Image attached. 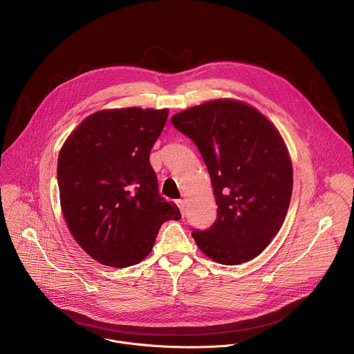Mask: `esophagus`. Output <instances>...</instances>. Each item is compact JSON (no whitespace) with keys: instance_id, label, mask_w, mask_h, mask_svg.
Masks as SVG:
<instances>
[{"instance_id":"34e87169","label":"esophagus","mask_w":354,"mask_h":354,"mask_svg":"<svg viewBox=\"0 0 354 354\" xmlns=\"http://www.w3.org/2000/svg\"><path fill=\"white\" fill-rule=\"evenodd\" d=\"M176 205L182 213V216H185V212H186V206H185V200H176Z\"/></svg>"}]
</instances>
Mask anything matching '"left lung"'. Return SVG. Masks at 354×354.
Here are the masks:
<instances>
[{"label": "left lung", "instance_id": "left-lung-1", "mask_svg": "<svg viewBox=\"0 0 354 354\" xmlns=\"http://www.w3.org/2000/svg\"><path fill=\"white\" fill-rule=\"evenodd\" d=\"M171 122L197 145L218 206L209 230L192 232L198 249L228 266L257 258L280 231L292 193V164L277 127L230 97L192 106Z\"/></svg>", "mask_w": 354, "mask_h": 354}]
</instances>
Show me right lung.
I'll use <instances>...</instances> for the list:
<instances>
[{"label":"right lung","instance_id":"1","mask_svg":"<svg viewBox=\"0 0 354 354\" xmlns=\"http://www.w3.org/2000/svg\"><path fill=\"white\" fill-rule=\"evenodd\" d=\"M169 111L120 108L86 116L64 141L57 161L60 205L77 243L96 262L123 269L140 263L175 203L158 193L149 164Z\"/></svg>","mask_w":354,"mask_h":354}]
</instances>
